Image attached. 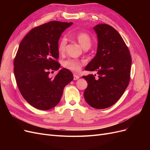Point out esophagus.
I'll return each instance as SVG.
<instances>
[{"mask_svg":"<svg viewBox=\"0 0 150 150\" xmlns=\"http://www.w3.org/2000/svg\"><path fill=\"white\" fill-rule=\"evenodd\" d=\"M79 77L78 76H77L76 74H74V81H76V80L79 79Z\"/></svg>","mask_w":150,"mask_h":150,"instance_id":"obj_1","label":"esophagus"}]
</instances>
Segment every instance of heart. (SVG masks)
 Segmentation results:
<instances>
[{"label":"heart","mask_w":150,"mask_h":150,"mask_svg":"<svg viewBox=\"0 0 150 150\" xmlns=\"http://www.w3.org/2000/svg\"><path fill=\"white\" fill-rule=\"evenodd\" d=\"M75 39L78 40V42L83 49L89 48L91 45V38L90 35L86 33H78L74 35ZM67 44V39L63 37L60 40L58 44V51L59 53H63L65 51L66 46ZM83 64V61H80L73 59H69L63 62V66L66 69L74 72H78L81 69V66Z\"/></svg>","instance_id":"heart-1"}]
</instances>
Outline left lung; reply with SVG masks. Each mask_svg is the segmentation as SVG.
<instances>
[{"label": "left lung", "mask_w": 150, "mask_h": 150, "mask_svg": "<svg viewBox=\"0 0 150 150\" xmlns=\"http://www.w3.org/2000/svg\"><path fill=\"white\" fill-rule=\"evenodd\" d=\"M98 38L96 56L85 70L96 74L83 76L88 83L84 92L86 101L96 109H105L115 104L128 87L130 78L131 57L120 34L108 24L93 28Z\"/></svg>", "instance_id": "8db88e82"}]
</instances>
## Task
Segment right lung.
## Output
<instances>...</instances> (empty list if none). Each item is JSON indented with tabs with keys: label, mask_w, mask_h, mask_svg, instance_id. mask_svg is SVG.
Wrapping results in <instances>:
<instances>
[{
	"label": "right lung",
	"mask_w": 150,
	"mask_h": 150,
	"mask_svg": "<svg viewBox=\"0 0 150 150\" xmlns=\"http://www.w3.org/2000/svg\"><path fill=\"white\" fill-rule=\"evenodd\" d=\"M72 22L51 21L32 29L20 43L13 61V72L22 96L31 106L40 110L52 109L59 103L65 86L73 80L66 68L54 78L50 71L61 66L58 42ZM53 72V71H52Z\"/></svg>",
	"instance_id": "obj_1"
}]
</instances>
